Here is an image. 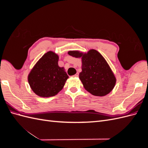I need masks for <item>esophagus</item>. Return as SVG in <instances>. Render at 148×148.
<instances>
[{
	"label": "esophagus",
	"instance_id": "esophagus-1",
	"mask_svg": "<svg viewBox=\"0 0 148 148\" xmlns=\"http://www.w3.org/2000/svg\"><path fill=\"white\" fill-rule=\"evenodd\" d=\"M78 76H79V74H78V73H76L75 75H73V77H78Z\"/></svg>",
	"mask_w": 148,
	"mask_h": 148
}]
</instances>
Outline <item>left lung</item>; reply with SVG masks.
Listing matches in <instances>:
<instances>
[{
  "instance_id": "8db88e82",
  "label": "left lung",
  "mask_w": 148,
  "mask_h": 148,
  "mask_svg": "<svg viewBox=\"0 0 148 148\" xmlns=\"http://www.w3.org/2000/svg\"><path fill=\"white\" fill-rule=\"evenodd\" d=\"M70 56L82 58L79 78L86 91L96 96H104L115 86L116 79L106 60L99 52L91 49L87 53L69 51Z\"/></svg>"
}]
</instances>
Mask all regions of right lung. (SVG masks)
Returning <instances> with one entry per match:
<instances>
[{
    "mask_svg": "<svg viewBox=\"0 0 148 148\" xmlns=\"http://www.w3.org/2000/svg\"><path fill=\"white\" fill-rule=\"evenodd\" d=\"M59 56L52 51L46 53L28 75L33 92L42 97L54 96L64 88L69 76L64 67L58 65Z\"/></svg>",
    "mask_w": 148,
    "mask_h": 148,
    "instance_id": "obj_1",
    "label": "right lung"
}]
</instances>
